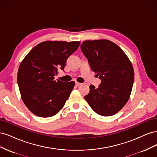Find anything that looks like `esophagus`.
I'll use <instances>...</instances> for the list:
<instances>
[{"label":"esophagus","mask_w":157,"mask_h":157,"mask_svg":"<svg viewBox=\"0 0 157 157\" xmlns=\"http://www.w3.org/2000/svg\"><path fill=\"white\" fill-rule=\"evenodd\" d=\"M75 85H76V86H80V85H82V83L76 82H75Z\"/></svg>","instance_id":"obj_1"}]
</instances>
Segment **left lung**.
Wrapping results in <instances>:
<instances>
[{
  "label": "left lung",
  "instance_id": "8db88e82",
  "mask_svg": "<svg viewBox=\"0 0 157 157\" xmlns=\"http://www.w3.org/2000/svg\"><path fill=\"white\" fill-rule=\"evenodd\" d=\"M80 48L91 70L101 80L97 88L90 85L85 99L98 115H115L126 105L131 94L134 80L132 63L120 47L110 40H85Z\"/></svg>",
  "mask_w": 157,
  "mask_h": 157
}]
</instances>
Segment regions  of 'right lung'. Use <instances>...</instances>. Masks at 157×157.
<instances>
[{
	"label": "right lung",
	"mask_w": 157,
	"mask_h": 157,
	"mask_svg": "<svg viewBox=\"0 0 157 157\" xmlns=\"http://www.w3.org/2000/svg\"><path fill=\"white\" fill-rule=\"evenodd\" d=\"M80 42L45 41L35 46L23 59L17 72V84L23 103L35 115L50 117L65 105L75 82L54 80L63 70L67 58Z\"/></svg>",
	"instance_id": "right-lung-1"
}]
</instances>
